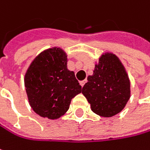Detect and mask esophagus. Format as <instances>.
Masks as SVG:
<instances>
[{
    "label": "esophagus",
    "mask_w": 150,
    "mask_h": 150,
    "mask_svg": "<svg viewBox=\"0 0 150 150\" xmlns=\"http://www.w3.org/2000/svg\"><path fill=\"white\" fill-rule=\"evenodd\" d=\"M85 82H86V80H82L79 82V83H80V85L83 87V85H84V83H85Z\"/></svg>",
    "instance_id": "34e87169"
}]
</instances>
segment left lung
<instances>
[{
	"instance_id": "8db88e82",
	"label": "left lung",
	"mask_w": 150,
	"mask_h": 150,
	"mask_svg": "<svg viewBox=\"0 0 150 150\" xmlns=\"http://www.w3.org/2000/svg\"><path fill=\"white\" fill-rule=\"evenodd\" d=\"M82 94L91 104V110L101 117H112L123 110L131 97V82L116 54L105 52L100 56Z\"/></svg>"
}]
</instances>
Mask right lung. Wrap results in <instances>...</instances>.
<instances>
[{"label":"right lung","mask_w":150,"mask_h":150,"mask_svg":"<svg viewBox=\"0 0 150 150\" xmlns=\"http://www.w3.org/2000/svg\"><path fill=\"white\" fill-rule=\"evenodd\" d=\"M25 86L33 111L49 120L63 116L71 99L82 91L74 71L67 69V53L58 47L43 50L31 61Z\"/></svg>","instance_id":"add662e5"}]
</instances>
